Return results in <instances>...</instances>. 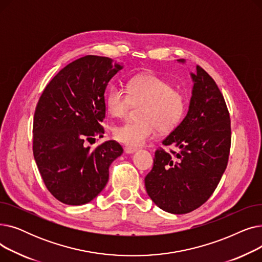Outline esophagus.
<instances>
[{"mask_svg": "<svg viewBox=\"0 0 262 262\" xmlns=\"http://www.w3.org/2000/svg\"><path fill=\"white\" fill-rule=\"evenodd\" d=\"M124 152H125L126 154H133V153L137 152V148L132 147V146H125L124 147Z\"/></svg>", "mask_w": 262, "mask_h": 262, "instance_id": "esophagus-1", "label": "esophagus"}]
</instances>
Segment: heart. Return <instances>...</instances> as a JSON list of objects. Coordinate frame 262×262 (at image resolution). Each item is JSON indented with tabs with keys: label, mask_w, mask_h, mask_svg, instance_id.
<instances>
[{
	"label": "heart",
	"mask_w": 262,
	"mask_h": 262,
	"mask_svg": "<svg viewBox=\"0 0 262 262\" xmlns=\"http://www.w3.org/2000/svg\"><path fill=\"white\" fill-rule=\"evenodd\" d=\"M108 113L113 117L125 116L130 105H139L138 121L124 122L114 127V137L126 145L138 147L161 133L174 129L187 109V96L172 87L167 79L152 73L132 77L124 91L119 85H112L105 95Z\"/></svg>",
	"instance_id": "obj_1"
}]
</instances>
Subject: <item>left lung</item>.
<instances>
[{
    "instance_id": "8db88e82",
    "label": "left lung",
    "mask_w": 262,
    "mask_h": 262,
    "mask_svg": "<svg viewBox=\"0 0 262 262\" xmlns=\"http://www.w3.org/2000/svg\"><path fill=\"white\" fill-rule=\"evenodd\" d=\"M191 77L194 84L188 114L162 141L172 148L156 150L153 169L144 178L148 196L174 214L193 211L211 196L227 167L231 143L222 92L200 66Z\"/></svg>"
}]
</instances>
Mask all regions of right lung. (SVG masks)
Masks as SVG:
<instances>
[{"label":"right lung","instance_id":"right-lung-1","mask_svg":"<svg viewBox=\"0 0 262 262\" xmlns=\"http://www.w3.org/2000/svg\"><path fill=\"white\" fill-rule=\"evenodd\" d=\"M121 69L112 58L86 55L61 69L37 103L34 158L47 189L63 204L92 201L108 182L109 166L123 153L115 140L94 148L86 145L103 137L104 93Z\"/></svg>","mask_w":262,"mask_h":262}]
</instances>
